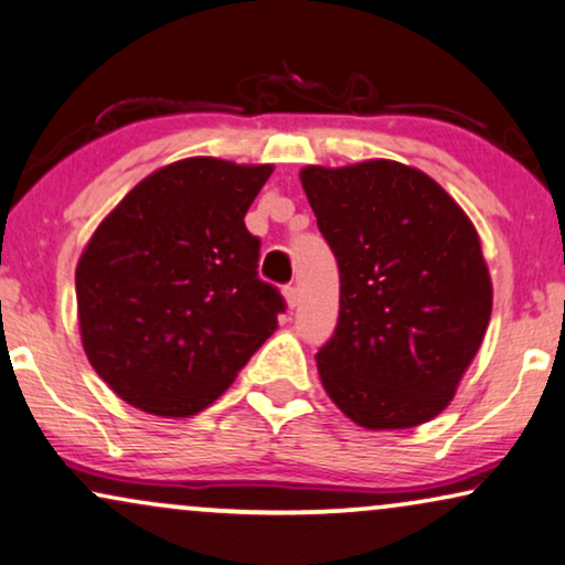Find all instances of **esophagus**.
Returning <instances> with one entry per match:
<instances>
[{
	"instance_id": "1",
	"label": "esophagus",
	"mask_w": 565,
	"mask_h": 565,
	"mask_svg": "<svg viewBox=\"0 0 565 565\" xmlns=\"http://www.w3.org/2000/svg\"><path fill=\"white\" fill-rule=\"evenodd\" d=\"M284 297H287V305L295 310V307L299 305V289L297 287H287L284 289Z\"/></svg>"
}]
</instances>
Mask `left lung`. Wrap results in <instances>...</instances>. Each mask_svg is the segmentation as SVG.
I'll use <instances>...</instances> for the list:
<instances>
[{"mask_svg":"<svg viewBox=\"0 0 565 565\" xmlns=\"http://www.w3.org/2000/svg\"><path fill=\"white\" fill-rule=\"evenodd\" d=\"M339 263V323L316 354L326 394L367 430L438 417L492 310L475 224L425 171L373 159L299 171Z\"/></svg>","mask_w":565,"mask_h":565,"instance_id":"obj_1","label":"left lung"}]
</instances>
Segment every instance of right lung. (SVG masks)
<instances>
[{"label":"right lung","mask_w":565,"mask_h":565,"mask_svg":"<svg viewBox=\"0 0 565 565\" xmlns=\"http://www.w3.org/2000/svg\"><path fill=\"white\" fill-rule=\"evenodd\" d=\"M270 163L195 156L135 184L75 270L83 349L127 404L203 412L276 331L284 297L258 278L245 213Z\"/></svg>","instance_id":"add662e5"}]
</instances>
